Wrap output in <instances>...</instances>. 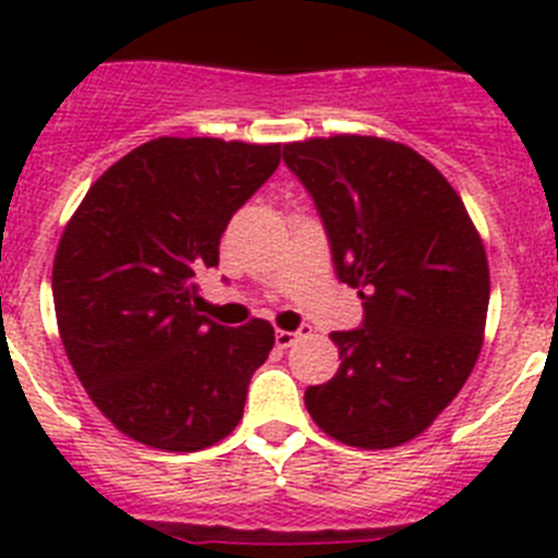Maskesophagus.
<instances>
[{"mask_svg":"<svg viewBox=\"0 0 558 558\" xmlns=\"http://www.w3.org/2000/svg\"><path fill=\"white\" fill-rule=\"evenodd\" d=\"M302 335H307V327H302L299 332H290V329H276V347L279 349H290L295 343V340L302 338Z\"/></svg>","mask_w":558,"mask_h":558,"instance_id":"1","label":"esophagus"}]
</instances>
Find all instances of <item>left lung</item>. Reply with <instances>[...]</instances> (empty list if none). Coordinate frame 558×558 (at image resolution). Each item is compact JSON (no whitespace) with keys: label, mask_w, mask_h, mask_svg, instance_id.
Here are the masks:
<instances>
[{"label":"left lung","mask_w":558,"mask_h":558,"mask_svg":"<svg viewBox=\"0 0 558 558\" xmlns=\"http://www.w3.org/2000/svg\"><path fill=\"white\" fill-rule=\"evenodd\" d=\"M284 161L322 211L335 274L366 307L363 329L329 335L340 366L304 391V405L340 445H405L458 397L481 354V234L450 181L402 142L315 136L284 145Z\"/></svg>","instance_id":"1"}]
</instances>
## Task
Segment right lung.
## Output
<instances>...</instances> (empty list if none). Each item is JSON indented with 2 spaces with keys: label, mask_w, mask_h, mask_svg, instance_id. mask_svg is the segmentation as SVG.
I'll use <instances>...</instances> for the list:
<instances>
[{
  "label": "right lung",
  "mask_w": 558,
  "mask_h": 558,
  "mask_svg": "<svg viewBox=\"0 0 558 558\" xmlns=\"http://www.w3.org/2000/svg\"><path fill=\"white\" fill-rule=\"evenodd\" d=\"M282 145L159 136L113 161L69 218L52 263L58 332L97 411L128 438L198 452L240 425L274 327L198 315L195 276L274 175Z\"/></svg>",
  "instance_id": "add662e5"
}]
</instances>
